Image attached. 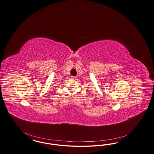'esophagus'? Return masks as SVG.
<instances>
[{
  "label": "esophagus",
  "mask_w": 154,
  "mask_h": 154,
  "mask_svg": "<svg viewBox=\"0 0 154 154\" xmlns=\"http://www.w3.org/2000/svg\"><path fill=\"white\" fill-rule=\"evenodd\" d=\"M76 78H77V77H71V79H72V80H75Z\"/></svg>",
  "instance_id": "esophagus-1"
}]
</instances>
